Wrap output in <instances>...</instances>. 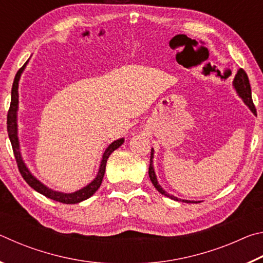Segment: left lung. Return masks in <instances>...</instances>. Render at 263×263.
<instances>
[{"instance_id": "8db88e82", "label": "left lung", "mask_w": 263, "mask_h": 263, "mask_svg": "<svg viewBox=\"0 0 263 263\" xmlns=\"http://www.w3.org/2000/svg\"><path fill=\"white\" fill-rule=\"evenodd\" d=\"M233 88L234 90L237 91L238 96L240 99L242 100V102L245 104H246L249 110L252 111L253 114L256 115V110H255V106L253 104V101H252V90H251V84H249V80L246 72L242 68H240L237 74H235L234 80H233ZM153 159H154V148L151 149V159H149V167H148V175H149V179L152 181L153 185L155 186V189H157L160 194H162L166 196V197H169L171 199H174V201L177 202H184V203H199L201 201H188V199H180L175 197V196L173 195H169L166 190L162 189V186L159 184L158 179H157V175H155V172H154V164H153Z\"/></svg>"}]
</instances>
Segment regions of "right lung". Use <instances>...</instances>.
Masks as SVG:
<instances>
[{"label": "right lung", "instance_id": "right-lung-1", "mask_svg": "<svg viewBox=\"0 0 263 263\" xmlns=\"http://www.w3.org/2000/svg\"><path fill=\"white\" fill-rule=\"evenodd\" d=\"M29 60L25 62L18 72H17L14 83H12V89H11V103H10V109L8 111V117H7V130H8V136L9 139H10L12 151H14L17 166H18L21 175L23 176V179L26 181L31 188L38 191L39 194L46 196L47 198H51L53 201L65 203V204H77L82 201H86L89 197H91L97 190H99L100 185L103 181V176L105 173V166L106 161L110 157V154L114 152L115 149L121 147L124 142V138L121 139H117L111 142V144L105 148L103 155H102V160L100 163L99 172H97V175L95 179L92 180L90 183L84 185L83 188L79 189L74 193H62V191H58L54 189L48 188L43 182L39 181L37 177H35L32 173L30 172V169L26 166L23 157H22L21 153V145H20V139H18V123H17V115H18V84H20V79L22 77V73L24 72V69L28 65Z\"/></svg>", "mask_w": 263, "mask_h": 263}]
</instances>
